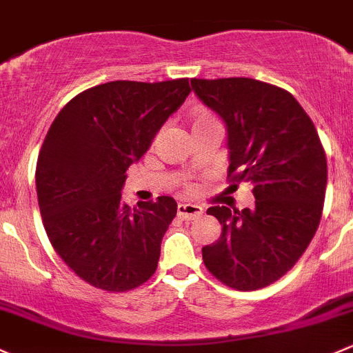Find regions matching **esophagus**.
<instances>
[{
	"instance_id": "34e87169",
	"label": "esophagus",
	"mask_w": 353,
	"mask_h": 353,
	"mask_svg": "<svg viewBox=\"0 0 353 353\" xmlns=\"http://www.w3.org/2000/svg\"><path fill=\"white\" fill-rule=\"evenodd\" d=\"M176 212L181 219L192 221L195 217H199L203 212V207L197 205V203H178Z\"/></svg>"
}]
</instances>
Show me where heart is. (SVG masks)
Here are the masks:
<instances>
[{"label":"heart","instance_id":"obj_1","mask_svg":"<svg viewBox=\"0 0 353 353\" xmlns=\"http://www.w3.org/2000/svg\"><path fill=\"white\" fill-rule=\"evenodd\" d=\"M190 122H192V127H201V125H205V123L214 122V119L207 114H195L194 117L190 119Z\"/></svg>","mask_w":353,"mask_h":353}]
</instances>
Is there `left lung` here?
<instances>
[{
  "mask_svg": "<svg viewBox=\"0 0 353 353\" xmlns=\"http://www.w3.org/2000/svg\"><path fill=\"white\" fill-rule=\"evenodd\" d=\"M228 132V173L253 185L250 209L212 205L223 226L202 248L205 267L238 290L287 274L306 252L325 202L326 156L314 123L289 92L252 78L190 79Z\"/></svg>",
  "mask_w": 353,
  "mask_h": 353,
  "instance_id": "8db88e82",
  "label": "left lung"
}]
</instances>
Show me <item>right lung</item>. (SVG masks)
Here are the masks:
<instances>
[{
    "label": "right lung",
    "instance_id": "obj_1",
    "mask_svg": "<svg viewBox=\"0 0 353 353\" xmlns=\"http://www.w3.org/2000/svg\"><path fill=\"white\" fill-rule=\"evenodd\" d=\"M188 93L187 78L105 83L72 98L47 132L35 172L43 228L64 263L98 289L123 292L156 272L175 199L129 207L122 188Z\"/></svg>",
    "mask_w": 353,
    "mask_h": 353
}]
</instances>
